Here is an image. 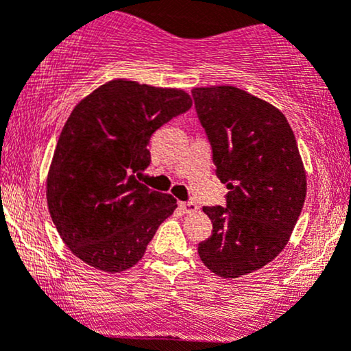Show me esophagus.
<instances>
[{
  "instance_id": "obj_1",
  "label": "esophagus",
  "mask_w": 351,
  "mask_h": 351,
  "mask_svg": "<svg viewBox=\"0 0 351 351\" xmlns=\"http://www.w3.org/2000/svg\"><path fill=\"white\" fill-rule=\"evenodd\" d=\"M180 210L183 211V213H186V215H191V213H196V211H198V205H196V203H193V202H182L180 203Z\"/></svg>"
}]
</instances>
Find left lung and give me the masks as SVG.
<instances>
[{"instance_id":"1","label":"left lung","mask_w":351,"mask_h":351,"mask_svg":"<svg viewBox=\"0 0 351 351\" xmlns=\"http://www.w3.org/2000/svg\"><path fill=\"white\" fill-rule=\"evenodd\" d=\"M191 93L230 190L225 208L203 206L213 233L198 255L215 275L238 278L287 246L305 203L306 171L290 123L271 103L230 84Z\"/></svg>"}]
</instances>
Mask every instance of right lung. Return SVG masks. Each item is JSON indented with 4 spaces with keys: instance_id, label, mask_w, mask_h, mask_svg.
<instances>
[{
    "instance_id": "add662e5",
    "label": "right lung",
    "mask_w": 351,
    "mask_h": 351,
    "mask_svg": "<svg viewBox=\"0 0 351 351\" xmlns=\"http://www.w3.org/2000/svg\"><path fill=\"white\" fill-rule=\"evenodd\" d=\"M180 88L117 78L73 108L46 178V199L61 240L96 269L134 267L176 199L136 182L149 165V138L191 108Z\"/></svg>"
}]
</instances>
